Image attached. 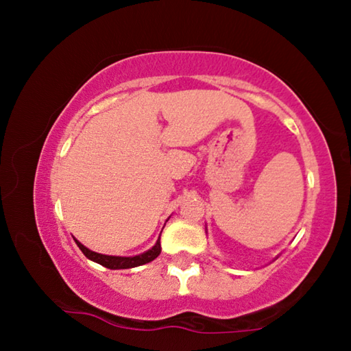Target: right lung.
Listing matches in <instances>:
<instances>
[{
    "label": "right lung",
    "instance_id": "obj_1",
    "mask_svg": "<svg viewBox=\"0 0 351 351\" xmlns=\"http://www.w3.org/2000/svg\"><path fill=\"white\" fill-rule=\"evenodd\" d=\"M75 242H76V245L80 247L81 252L86 254V258L93 261V263L101 264L103 267H106V269H110V270L132 269V267L143 265V264H147V263H152L153 259H156L160 254V239H158V242H156V245L152 250H148V252L138 254V256H131V258H123V256L99 254V253L92 252V250L86 248L81 242H77L76 239H75Z\"/></svg>",
    "mask_w": 351,
    "mask_h": 351
}]
</instances>
